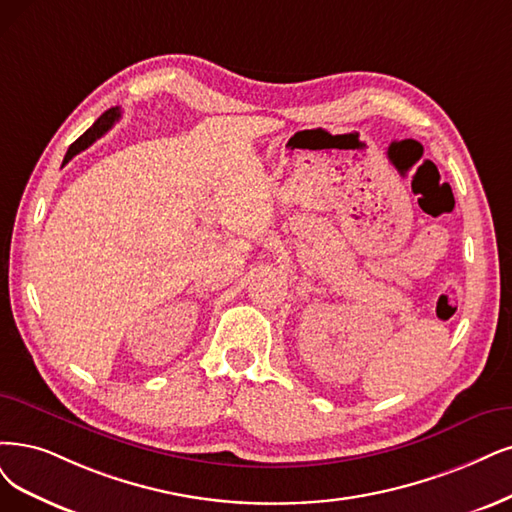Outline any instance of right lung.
I'll list each match as a JSON object with an SVG mask.
<instances>
[{"label":"right lung","instance_id":"obj_1","mask_svg":"<svg viewBox=\"0 0 512 512\" xmlns=\"http://www.w3.org/2000/svg\"><path fill=\"white\" fill-rule=\"evenodd\" d=\"M118 118H120V109H118V107H111L109 111H105L103 116H101L97 122H94V124L84 132V135L78 139V141L71 143V147L67 149V154H65L63 164H67L73 156H78L80 151H84L86 147H90V145H92L94 141H97L99 137H103L105 132L113 126V122H116Z\"/></svg>","mask_w":512,"mask_h":512}]
</instances>
